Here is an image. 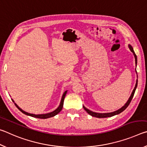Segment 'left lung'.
<instances>
[{"instance_id":"1","label":"left lung","mask_w":147,"mask_h":147,"mask_svg":"<svg viewBox=\"0 0 147 147\" xmlns=\"http://www.w3.org/2000/svg\"><path fill=\"white\" fill-rule=\"evenodd\" d=\"M128 47L129 49H130V51H131V53H133L134 55V57H135V60H136V65H137V56L136 54H135V53H134V49L132 48V47H131L130 45H128ZM137 86H138V80H137L136 81V86L135 88H134V90L132 91V93H131V94L130 96V98H129L128 100L127 101V102H126L124 105L121 108H120L119 109H118V110L117 111H113V112H111V113H96V112H93V111H92L91 110H89V109H88V108H86L85 106H83V108L84 109H85V110L87 111V113H89V115L93 116V117H97V118H105V117H112V116H114L115 115H118V114L121 113V112H123V111L127 107L129 106V104H130L131 100H132L133 98V96L134 95V93H135V91H136V88Z\"/></svg>"}]
</instances>
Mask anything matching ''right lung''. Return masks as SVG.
<instances>
[{
	"mask_svg": "<svg viewBox=\"0 0 147 147\" xmlns=\"http://www.w3.org/2000/svg\"><path fill=\"white\" fill-rule=\"evenodd\" d=\"M67 91H65L63 93V96H62V98H61V100L60 102V104H59V106L58 107V108L56 109L55 110L52 111L51 113H46V114H39V115H36V114H32V113H30L28 112H26V111H24V110H23L21 108H20L17 105V104H16L14 102V101L13 100V99H12V100L15 104V105L16 106V107L17 108H18L20 111H21L22 113H23L24 114H25L26 115H29V116H31V117H36V118H39V119H47V118H50V117H54L57 114L59 113L60 112V111L63 108V101H64V98H65V96L66 94H67Z\"/></svg>",
	"mask_w": 147,
	"mask_h": 147,
	"instance_id": "right-lung-1",
	"label": "right lung"
}]
</instances>
